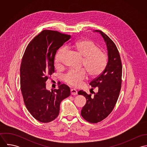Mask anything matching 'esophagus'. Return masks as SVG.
<instances>
[{"mask_svg": "<svg viewBox=\"0 0 147 147\" xmlns=\"http://www.w3.org/2000/svg\"><path fill=\"white\" fill-rule=\"evenodd\" d=\"M71 93L72 95H76V94H78V91L75 89H71Z\"/></svg>", "mask_w": 147, "mask_h": 147, "instance_id": "esophagus-1", "label": "esophagus"}]
</instances>
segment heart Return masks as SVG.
<instances>
[{
	"instance_id": "heart-1",
	"label": "heart",
	"mask_w": 147,
	"mask_h": 147,
	"mask_svg": "<svg viewBox=\"0 0 147 147\" xmlns=\"http://www.w3.org/2000/svg\"><path fill=\"white\" fill-rule=\"evenodd\" d=\"M74 47L78 55L83 58L82 66L90 77H97L104 71L107 62V56L94 42L89 40L80 41L75 43ZM65 51V48H62L58 51L55 59L57 65L62 62ZM86 77L87 74L84 69L72 70L65 75L64 80L67 84L78 87L82 84Z\"/></svg>"
}]
</instances>
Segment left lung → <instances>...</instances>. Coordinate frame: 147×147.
I'll return each instance as SVG.
<instances>
[{
  "label": "left lung",
  "instance_id": "obj_1",
  "mask_svg": "<svg viewBox=\"0 0 147 147\" xmlns=\"http://www.w3.org/2000/svg\"><path fill=\"white\" fill-rule=\"evenodd\" d=\"M94 31L100 33L106 43L108 62L104 71L89 83L91 90L97 89V93L93 91L94 94L92 96L83 90L78 92L86 100L81 115L85 120L92 123L102 121L113 111L121 91L122 74L121 59L115 44L102 31Z\"/></svg>",
  "mask_w": 147,
  "mask_h": 147
}]
</instances>
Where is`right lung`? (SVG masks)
I'll return each mask as SVG.
<instances>
[{
	"label": "right lung",
	"mask_w": 147,
	"mask_h": 147,
	"mask_svg": "<svg viewBox=\"0 0 147 147\" xmlns=\"http://www.w3.org/2000/svg\"><path fill=\"white\" fill-rule=\"evenodd\" d=\"M71 38L57 31L44 30L28 44L20 67V87L24 104L31 115L42 123L54 121L60 104L71 94L69 87L58 84V89H46V82L54 72L57 51Z\"/></svg>",
	"instance_id": "add662e5"
}]
</instances>
